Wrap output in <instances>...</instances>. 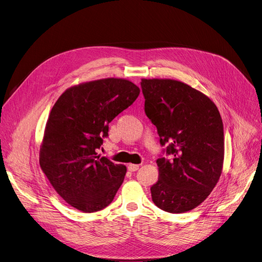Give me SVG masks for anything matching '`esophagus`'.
<instances>
[{"mask_svg": "<svg viewBox=\"0 0 262 262\" xmlns=\"http://www.w3.org/2000/svg\"><path fill=\"white\" fill-rule=\"evenodd\" d=\"M128 171H130V172H135V171H137L139 169V164H133V163H129L128 164Z\"/></svg>", "mask_w": 262, "mask_h": 262, "instance_id": "esophagus-1", "label": "esophagus"}]
</instances>
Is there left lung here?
<instances>
[{"instance_id": "1", "label": "left lung", "mask_w": 262, "mask_h": 262, "mask_svg": "<svg viewBox=\"0 0 262 262\" xmlns=\"http://www.w3.org/2000/svg\"><path fill=\"white\" fill-rule=\"evenodd\" d=\"M147 118L167 154L157 159L159 178L150 187L158 208L183 213L202 204L217 184L224 161L223 122L201 91L170 78L141 79Z\"/></svg>"}]
</instances>
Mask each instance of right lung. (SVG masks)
Masks as SVG:
<instances>
[{
    "label": "right lung",
    "instance_id": "obj_1",
    "mask_svg": "<svg viewBox=\"0 0 262 262\" xmlns=\"http://www.w3.org/2000/svg\"><path fill=\"white\" fill-rule=\"evenodd\" d=\"M124 78H103L68 88L54 104L39 163L55 191L82 212L104 209L124 181L126 167L101 157L108 124L138 98Z\"/></svg>",
    "mask_w": 262,
    "mask_h": 262
}]
</instances>
